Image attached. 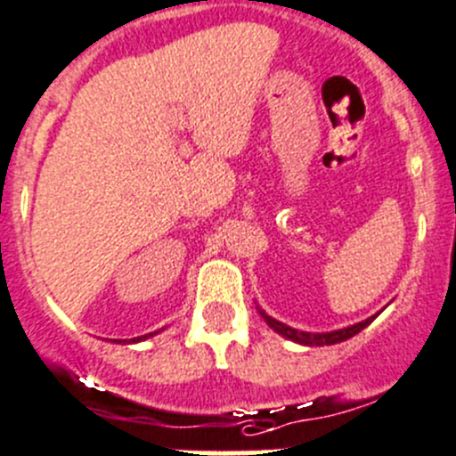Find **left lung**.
<instances>
[{
  "label": "left lung",
  "instance_id": "left-lung-1",
  "mask_svg": "<svg viewBox=\"0 0 456 456\" xmlns=\"http://www.w3.org/2000/svg\"><path fill=\"white\" fill-rule=\"evenodd\" d=\"M258 313H261V317L265 319L267 326H270L272 330H276V333L283 335L286 339H292V342L304 344V346H330V344L344 342V339L353 338V335H357L362 329H367V326L373 322V317H376V314H373V317L364 319V322H360V324L346 326V329H339V330H330V333H305V330L290 329V326L283 324V322H276L274 317L265 314L261 308H258Z\"/></svg>",
  "mask_w": 456,
  "mask_h": 456
}]
</instances>
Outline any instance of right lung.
<instances>
[{
	"label": "right lung",
	"mask_w": 456,
	"mask_h": 456,
	"mask_svg": "<svg viewBox=\"0 0 456 456\" xmlns=\"http://www.w3.org/2000/svg\"><path fill=\"white\" fill-rule=\"evenodd\" d=\"M148 338H152V333L151 335H143V338H134V339H130V342H142V339H148ZM123 342H126V339H123Z\"/></svg>",
	"instance_id": "obj_1"
}]
</instances>
